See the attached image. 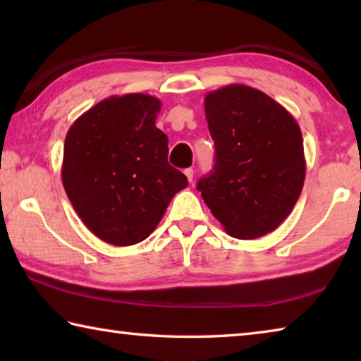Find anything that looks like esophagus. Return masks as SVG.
<instances>
[{"mask_svg":"<svg viewBox=\"0 0 361 361\" xmlns=\"http://www.w3.org/2000/svg\"><path fill=\"white\" fill-rule=\"evenodd\" d=\"M185 175H186L188 181L191 183V181H192V178H194V170H192V169H186V170H185Z\"/></svg>","mask_w":361,"mask_h":361,"instance_id":"obj_1","label":"esophagus"}]
</instances>
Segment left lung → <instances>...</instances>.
Listing matches in <instances>:
<instances>
[{"mask_svg": "<svg viewBox=\"0 0 361 361\" xmlns=\"http://www.w3.org/2000/svg\"><path fill=\"white\" fill-rule=\"evenodd\" d=\"M204 103L216 152L197 189L229 235L258 239L282 224L302 191L301 129L280 103L250 85H224Z\"/></svg>", "mask_w": 361, "mask_h": 361, "instance_id": "left-lung-1", "label": "left lung"}]
</instances>
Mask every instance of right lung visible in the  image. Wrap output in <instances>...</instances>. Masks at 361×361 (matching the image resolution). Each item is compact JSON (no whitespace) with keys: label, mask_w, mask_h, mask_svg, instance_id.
<instances>
[{"label":"right lung","mask_w":361,"mask_h":361,"mask_svg":"<svg viewBox=\"0 0 361 361\" xmlns=\"http://www.w3.org/2000/svg\"><path fill=\"white\" fill-rule=\"evenodd\" d=\"M161 102L113 95L73 122L65 138L62 181L90 232L111 245L145 240L188 178L167 162L169 138L156 127Z\"/></svg>","instance_id":"obj_1"}]
</instances>
